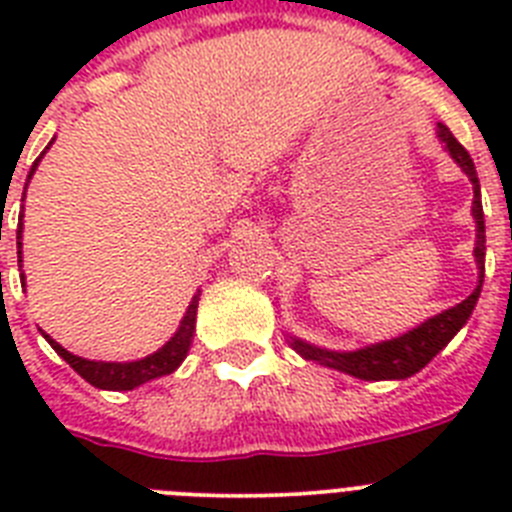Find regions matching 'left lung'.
<instances>
[{
    "instance_id": "1",
    "label": "left lung",
    "mask_w": 512,
    "mask_h": 512,
    "mask_svg": "<svg viewBox=\"0 0 512 512\" xmlns=\"http://www.w3.org/2000/svg\"><path fill=\"white\" fill-rule=\"evenodd\" d=\"M436 138L441 140L446 153L454 158L459 169L469 176L474 189L472 200V215L477 223V241H474V261H477V287L467 300H461L459 305L449 307V310L438 312L425 323L415 325L413 330L402 333V336L390 338V341H379L372 346L356 348V351H330V348H320L315 343H307L297 336H287L289 346L295 348L297 354L307 361L323 364L328 369L348 374V377L366 379V382H384V379H408L418 374L438 351L446 348V343L459 333L467 320L472 318V310L482 292V282H485V212H482V194H479V179L477 169H474L472 156L467 148L461 146L459 140L451 135V130L438 122Z\"/></svg>"
}]
</instances>
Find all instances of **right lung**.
Instances as JSON below:
<instances>
[{
  "instance_id": "add662e5",
  "label": "right lung",
  "mask_w": 512,
  "mask_h": 512,
  "mask_svg": "<svg viewBox=\"0 0 512 512\" xmlns=\"http://www.w3.org/2000/svg\"><path fill=\"white\" fill-rule=\"evenodd\" d=\"M51 146H53V140L48 143V148ZM48 148H45V151H48ZM45 151L35 158L33 169H30V174H27L25 192H27V184H30V179H33L35 169H38L40 158L45 156ZM22 200H25V197H22ZM22 217L25 215L20 212V225H17V248H20V251H17V256H20V264H22ZM22 282H25V277H22ZM197 305H200V292H197V295L192 297V302H189L187 315L182 318V323H179V328H176L174 336H171L164 346L158 348V351H153V354L143 356V359H135V361L81 359V356L66 351L61 343L53 341L48 333H43V336H45V341L51 343L53 351H56V354L61 356L66 364H71V369H74V372H79V377H84L89 384H92V387H97V390H112V392L135 390V387H140V384H146V382H151V379H158V377H166V374L176 372V369L182 366V361L187 359L189 346H192V338H194Z\"/></svg>"
}]
</instances>
